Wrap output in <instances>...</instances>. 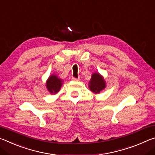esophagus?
Listing matches in <instances>:
<instances>
[{
    "label": "esophagus",
    "instance_id": "34e87169",
    "mask_svg": "<svg viewBox=\"0 0 155 155\" xmlns=\"http://www.w3.org/2000/svg\"><path fill=\"white\" fill-rule=\"evenodd\" d=\"M72 80L73 81H78L80 80V78H75V77H72Z\"/></svg>",
    "mask_w": 155,
    "mask_h": 155
}]
</instances>
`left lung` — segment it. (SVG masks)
<instances>
[{"instance_id":"1","label":"left lung","mask_w":155,"mask_h":155,"mask_svg":"<svg viewBox=\"0 0 155 155\" xmlns=\"http://www.w3.org/2000/svg\"><path fill=\"white\" fill-rule=\"evenodd\" d=\"M106 87L104 78L98 73H93L89 82V88L93 93H99Z\"/></svg>"}]
</instances>
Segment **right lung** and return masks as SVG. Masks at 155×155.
I'll return each mask as SVG.
<instances>
[{"mask_svg": "<svg viewBox=\"0 0 155 155\" xmlns=\"http://www.w3.org/2000/svg\"><path fill=\"white\" fill-rule=\"evenodd\" d=\"M62 81L54 75H51L46 83L47 88L51 93H56L60 89Z\"/></svg>", "mask_w": 155, "mask_h": 155, "instance_id": "obj_1", "label": "right lung"}]
</instances>
